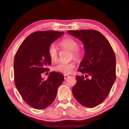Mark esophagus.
Instances as JSON below:
<instances>
[{
	"instance_id": "esophagus-1",
	"label": "esophagus",
	"mask_w": 129,
	"mask_h": 129,
	"mask_svg": "<svg viewBox=\"0 0 129 129\" xmlns=\"http://www.w3.org/2000/svg\"><path fill=\"white\" fill-rule=\"evenodd\" d=\"M69 77H70V76H69V75H64V77L65 80H66V79H68Z\"/></svg>"
}]
</instances>
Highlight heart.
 Instances as JSON below:
<instances>
[{
  "mask_svg": "<svg viewBox=\"0 0 129 129\" xmlns=\"http://www.w3.org/2000/svg\"><path fill=\"white\" fill-rule=\"evenodd\" d=\"M61 46L73 51V55L75 57L78 58L80 56V52L78 50L79 43L76 40L71 38L63 39L60 42ZM48 54L52 60H56L57 57V50L56 45L52 44L49 46L48 49ZM75 68V63L73 61L70 62H59L54 67V70L56 72L64 74H69Z\"/></svg>",
  "mask_w": 129,
  "mask_h": 129,
  "instance_id": "heart-1",
  "label": "heart"
}]
</instances>
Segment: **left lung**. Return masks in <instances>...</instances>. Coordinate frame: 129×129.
<instances>
[{
    "label": "left lung",
    "mask_w": 129,
    "mask_h": 129,
    "mask_svg": "<svg viewBox=\"0 0 129 129\" xmlns=\"http://www.w3.org/2000/svg\"><path fill=\"white\" fill-rule=\"evenodd\" d=\"M68 33L82 41L85 52L79 68L82 75L76 76L73 95L84 106L96 107L106 99L116 80L115 54L99 31L86 29Z\"/></svg>",
    "instance_id": "left-lung-1"
}]
</instances>
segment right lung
I'll return each instance as SVG.
<instances>
[{
  "instance_id": "add662e5",
  "label": "right lung",
  "mask_w": 129,
  "mask_h": 129,
  "mask_svg": "<svg viewBox=\"0 0 129 129\" xmlns=\"http://www.w3.org/2000/svg\"><path fill=\"white\" fill-rule=\"evenodd\" d=\"M63 31H36L26 38L17 50L14 59L15 83L27 105L43 109L55 99L57 89L64 77L52 72L47 79L42 74L49 71L52 63L48 54L49 46L62 36Z\"/></svg>"
}]
</instances>
